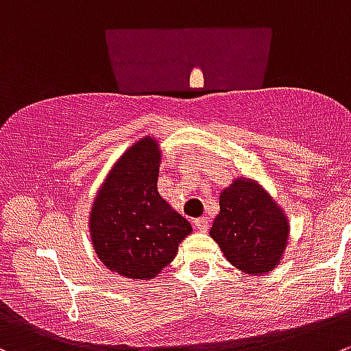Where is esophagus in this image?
I'll list each match as a JSON object with an SVG mask.
<instances>
[{"instance_id": "esophagus-1", "label": "esophagus", "mask_w": 351, "mask_h": 351, "mask_svg": "<svg viewBox=\"0 0 351 351\" xmlns=\"http://www.w3.org/2000/svg\"><path fill=\"white\" fill-rule=\"evenodd\" d=\"M208 226H210V222L206 217H198V219L195 220V228L198 229V231H206V229H208Z\"/></svg>"}]
</instances>
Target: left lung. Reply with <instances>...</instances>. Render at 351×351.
Returning <instances> with one entry per match:
<instances>
[{
    "mask_svg": "<svg viewBox=\"0 0 351 351\" xmlns=\"http://www.w3.org/2000/svg\"><path fill=\"white\" fill-rule=\"evenodd\" d=\"M220 212L210 236L223 256L252 276L279 265L289 238L288 217L269 193L252 179H236L220 193Z\"/></svg>",
    "mask_w": 351,
    "mask_h": 351,
    "instance_id": "8db88e82",
    "label": "left lung"
}]
</instances>
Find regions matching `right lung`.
<instances>
[{
  "label": "right lung",
  "instance_id": "obj_1",
  "mask_svg": "<svg viewBox=\"0 0 351 351\" xmlns=\"http://www.w3.org/2000/svg\"><path fill=\"white\" fill-rule=\"evenodd\" d=\"M158 141L145 136L119 158L93 202L89 232L103 265L123 278H156L191 223L160 196Z\"/></svg>",
  "mask_w": 351,
  "mask_h": 351
}]
</instances>
